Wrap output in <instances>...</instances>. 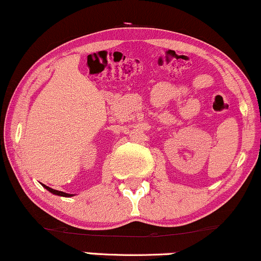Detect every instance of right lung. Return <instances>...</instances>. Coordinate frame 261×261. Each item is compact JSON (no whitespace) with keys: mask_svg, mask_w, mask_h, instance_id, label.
<instances>
[{"mask_svg":"<svg viewBox=\"0 0 261 261\" xmlns=\"http://www.w3.org/2000/svg\"><path fill=\"white\" fill-rule=\"evenodd\" d=\"M42 187H44V188L46 189V190L49 191V192H51V194H53V195H57V196H63V197H72V196H74V195H72V194H66V192L55 190V189L48 188L47 185H45V184H42Z\"/></svg>","mask_w":261,"mask_h":261,"instance_id":"right-lung-1","label":"right lung"}]
</instances>
